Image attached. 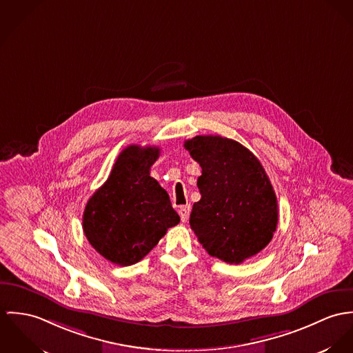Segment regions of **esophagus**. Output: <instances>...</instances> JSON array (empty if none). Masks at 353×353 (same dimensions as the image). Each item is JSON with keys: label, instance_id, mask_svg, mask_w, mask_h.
Masks as SVG:
<instances>
[{"label": "esophagus", "instance_id": "obj_1", "mask_svg": "<svg viewBox=\"0 0 353 353\" xmlns=\"http://www.w3.org/2000/svg\"><path fill=\"white\" fill-rule=\"evenodd\" d=\"M190 212H191V205L187 204V205H181L180 210H179V214H180V218H181V222H187L188 218H190Z\"/></svg>", "mask_w": 353, "mask_h": 353}]
</instances>
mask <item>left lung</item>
<instances>
[{"mask_svg":"<svg viewBox=\"0 0 353 353\" xmlns=\"http://www.w3.org/2000/svg\"><path fill=\"white\" fill-rule=\"evenodd\" d=\"M184 148L201 168V197L190 218L199 242L229 264L260 253L279 219L274 187L260 161L239 142L219 135H197Z\"/></svg>","mask_w":353,"mask_h":353,"instance_id":"left-lung-1","label":"left lung"}]
</instances>
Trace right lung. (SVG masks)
<instances>
[{
  "label": "right lung",
  "mask_w": 353,
  "mask_h": 353,
  "mask_svg": "<svg viewBox=\"0 0 353 353\" xmlns=\"http://www.w3.org/2000/svg\"><path fill=\"white\" fill-rule=\"evenodd\" d=\"M158 157V148H125L107 181L86 203L83 233L114 264L127 267L141 261L180 222L169 195L150 176Z\"/></svg>",
  "instance_id": "1"
}]
</instances>
